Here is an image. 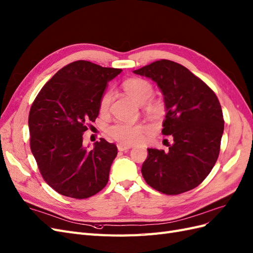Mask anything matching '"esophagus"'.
I'll list each match as a JSON object with an SVG mask.
<instances>
[{
    "instance_id": "34e87169",
    "label": "esophagus",
    "mask_w": 253,
    "mask_h": 253,
    "mask_svg": "<svg viewBox=\"0 0 253 253\" xmlns=\"http://www.w3.org/2000/svg\"><path fill=\"white\" fill-rule=\"evenodd\" d=\"M130 148H131V146H130V145H126V144H123V143L118 144V149H119L120 151L128 150V149H130Z\"/></svg>"
}]
</instances>
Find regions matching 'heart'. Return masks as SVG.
Masks as SVG:
<instances>
[{"instance_id":"obj_1","label":"heart","mask_w":253,"mask_h":253,"mask_svg":"<svg viewBox=\"0 0 253 253\" xmlns=\"http://www.w3.org/2000/svg\"><path fill=\"white\" fill-rule=\"evenodd\" d=\"M123 86H124V90L127 94L139 105L145 104L153 95L154 92L151 84L145 79L142 78L127 79L123 84ZM110 99L111 93L109 91L105 92L99 100L100 111H105L107 109L108 106H109ZM145 131V126L124 122L117 123V124L112 125L108 129V132H109L113 139L124 144H134L140 142L143 139Z\"/></svg>"}]
</instances>
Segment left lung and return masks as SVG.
Instances as JSON below:
<instances>
[{
	"instance_id": "1",
	"label": "left lung",
	"mask_w": 253,
	"mask_h": 253,
	"mask_svg": "<svg viewBox=\"0 0 253 253\" xmlns=\"http://www.w3.org/2000/svg\"><path fill=\"white\" fill-rule=\"evenodd\" d=\"M133 73L155 82L167 114L162 133L172 136L169 150L147 148L142 165L147 184L167 195L198 186L217 160L223 133L219 100L209 86L181 64L159 60Z\"/></svg>"
}]
</instances>
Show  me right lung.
Returning a JSON list of instances; mask_svg holds the SVG:
<instances>
[{
    "label": "right lung",
    "instance_id": "obj_1",
    "mask_svg": "<svg viewBox=\"0 0 253 253\" xmlns=\"http://www.w3.org/2000/svg\"><path fill=\"white\" fill-rule=\"evenodd\" d=\"M121 72L74 61L49 79L32 105V153L45 182L63 196L88 198L108 182L117 145L100 139L89 150L83 144V133L86 123L98 117L108 83Z\"/></svg>",
    "mask_w": 253,
    "mask_h": 253
}]
</instances>
